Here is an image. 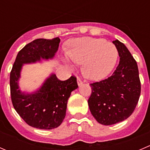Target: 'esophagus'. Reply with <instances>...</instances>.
I'll return each instance as SVG.
<instances>
[{
	"mask_svg": "<svg viewBox=\"0 0 150 150\" xmlns=\"http://www.w3.org/2000/svg\"><path fill=\"white\" fill-rule=\"evenodd\" d=\"M77 83H78V86H81V85H82L83 84V82H82V81H81V79H80V78H78V79H77Z\"/></svg>",
	"mask_w": 150,
	"mask_h": 150,
	"instance_id": "obj_1",
	"label": "esophagus"
}]
</instances>
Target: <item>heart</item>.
<instances>
[{
    "label": "heart",
    "instance_id": "b5f03b06",
    "mask_svg": "<svg viewBox=\"0 0 150 150\" xmlns=\"http://www.w3.org/2000/svg\"><path fill=\"white\" fill-rule=\"evenodd\" d=\"M118 51L114 44L104 39L85 37L72 40L65 53V60L82 64V73L91 81H99L107 77L114 68Z\"/></svg>",
    "mask_w": 150,
    "mask_h": 150
}]
</instances>
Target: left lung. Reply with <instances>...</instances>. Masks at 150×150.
Wrapping results in <instances>:
<instances>
[{
  "label": "left lung",
  "instance_id": "1",
  "mask_svg": "<svg viewBox=\"0 0 150 150\" xmlns=\"http://www.w3.org/2000/svg\"><path fill=\"white\" fill-rule=\"evenodd\" d=\"M120 62L112 75L91 83L89 110L96 121L110 125L131 116L139 99L141 83L137 63L126 46L116 40Z\"/></svg>",
  "mask_w": 150,
  "mask_h": 150
}]
</instances>
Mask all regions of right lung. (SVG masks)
Instances as JSON below:
<instances>
[{"label": "right lung", "mask_w": 150, "mask_h": 150, "mask_svg": "<svg viewBox=\"0 0 150 150\" xmlns=\"http://www.w3.org/2000/svg\"><path fill=\"white\" fill-rule=\"evenodd\" d=\"M60 39L39 38L19 51L10 73L11 97L16 112L33 128L51 130L59 126L66 115L67 104L71 92L78 88L77 78L71 76L60 81L51 74L41 87L31 93L22 92L19 80L24 64L52 59L58 50Z\"/></svg>", "instance_id": "add662e5"}]
</instances>
